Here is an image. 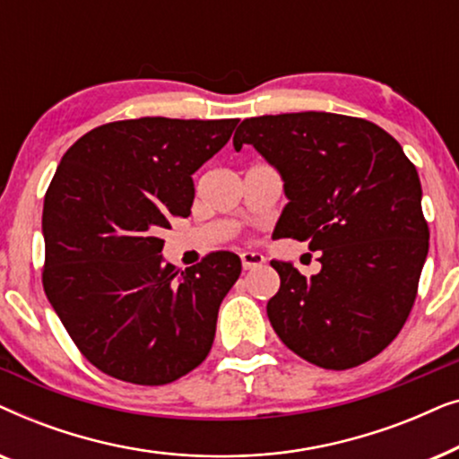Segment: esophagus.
I'll list each match as a JSON object with an SVG mask.
<instances>
[{"instance_id":"esophagus-1","label":"esophagus","mask_w":459,"mask_h":459,"mask_svg":"<svg viewBox=\"0 0 459 459\" xmlns=\"http://www.w3.org/2000/svg\"><path fill=\"white\" fill-rule=\"evenodd\" d=\"M242 259V267L244 269H255V267H261L263 263H265V256L261 253H255V250H244L240 255Z\"/></svg>"}]
</instances>
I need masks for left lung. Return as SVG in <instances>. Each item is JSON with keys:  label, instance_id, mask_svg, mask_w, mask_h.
I'll use <instances>...</instances> for the list:
<instances>
[{"label": "left lung", "instance_id": "8db88e82", "mask_svg": "<svg viewBox=\"0 0 459 459\" xmlns=\"http://www.w3.org/2000/svg\"><path fill=\"white\" fill-rule=\"evenodd\" d=\"M242 143L284 181L275 234L309 242L322 263L305 278L290 261H272L275 334L325 369L372 359L403 328L429 255L416 167L378 125L332 112L247 118L234 135V148Z\"/></svg>", "mask_w": 459, "mask_h": 459}]
</instances>
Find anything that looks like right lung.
Wrapping results in <instances>:
<instances>
[{
	"instance_id": "obj_1",
	"label": "right lung",
	"mask_w": 459,
	"mask_h": 459,
	"mask_svg": "<svg viewBox=\"0 0 459 459\" xmlns=\"http://www.w3.org/2000/svg\"><path fill=\"white\" fill-rule=\"evenodd\" d=\"M238 118L143 117L91 129L62 156L43 200V288L81 353L112 378L159 386L204 361L240 256L181 272L160 231L187 217L192 175Z\"/></svg>"
}]
</instances>
